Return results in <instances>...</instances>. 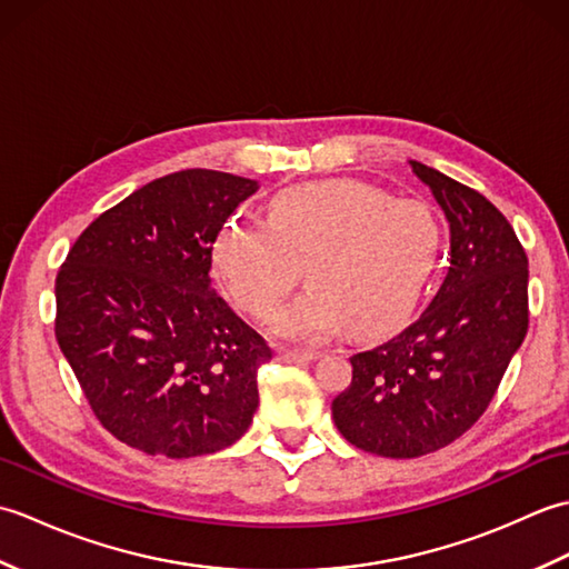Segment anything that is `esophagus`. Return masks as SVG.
I'll return each instance as SVG.
<instances>
[{
  "label": "esophagus",
  "mask_w": 569,
  "mask_h": 569,
  "mask_svg": "<svg viewBox=\"0 0 569 569\" xmlns=\"http://www.w3.org/2000/svg\"><path fill=\"white\" fill-rule=\"evenodd\" d=\"M312 359H318V352H291V349L278 352V361H283V365H308Z\"/></svg>",
  "instance_id": "obj_1"
}]
</instances>
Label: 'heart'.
Here are the masks:
<instances>
[{
	"label": "heart",
	"mask_w": 569,
	"mask_h": 569,
	"mask_svg": "<svg viewBox=\"0 0 569 569\" xmlns=\"http://www.w3.org/2000/svg\"><path fill=\"white\" fill-rule=\"evenodd\" d=\"M440 251L428 204L391 200L357 180L286 190L269 224L232 214L212 244L217 281L251 318L266 320L306 269L310 288L273 320L283 340L310 342L347 330L377 337L416 308Z\"/></svg>",
	"instance_id": "obj_1"
}]
</instances>
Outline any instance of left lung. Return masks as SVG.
<instances>
[{
	"label": "left lung",
	"mask_w": 569,
	"mask_h": 569,
	"mask_svg": "<svg viewBox=\"0 0 569 569\" xmlns=\"http://www.w3.org/2000/svg\"><path fill=\"white\" fill-rule=\"evenodd\" d=\"M450 224V269L420 318L352 359L332 401L347 442L410 459L467 432L528 332V257L509 220L450 176L410 161Z\"/></svg>",
	"instance_id": "1"
}]
</instances>
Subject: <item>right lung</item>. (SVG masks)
I'll list each match as a JSON object with an SVG mask.
<instances>
[{
  "label": "right lung",
  "mask_w": 569,
  "mask_h": 569,
  "mask_svg": "<svg viewBox=\"0 0 569 569\" xmlns=\"http://www.w3.org/2000/svg\"><path fill=\"white\" fill-rule=\"evenodd\" d=\"M257 180L188 168L102 212L56 278V340L117 440L171 459L237 442L259 406L263 337L212 288L220 227Z\"/></svg>",
  "instance_id": "1"
}]
</instances>
